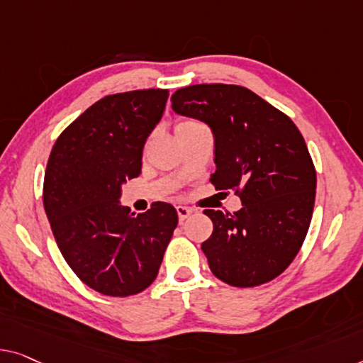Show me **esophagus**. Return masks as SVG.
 I'll use <instances>...</instances> for the list:
<instances>
[{"label":"esophagus","instance_id":"esophagus-1","mask_svg":"<svg viewBox=\"0 0 363 363\" xmlns=\"http://www.w3.org/2000/svg\"><path fill=\"white\" fill-rule=\"evenodd\" d=\"M176 210H177V216H179V221H184L187 216H191L194 213V208L184 207V205H177Z\"/></svg>","mask_w":363,"mask_h":363}]
</instances>
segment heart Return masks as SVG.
Returning <instances> with one entry per match:
<instances>
[{"label":"heart","instance_id":"obj_1","mask_svg":"<svg viewBox=\"0 0 363 363\" xmlns=\"http://www.w3.org/2000/svg\"><path fill=\"white\" fill-rule=\"evenodd\" d=\"M199 125H203V123H200L196 118H179V121L176 122V133L181 135V133H186L189 130L196 128Z\"/></svg>","mask_w":363,"mask_h":363}]
</instances>
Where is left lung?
I'll use <instances>...</instances> for the list:
<instances>
[{"instance_id":"obj_1","label":"left lung","mask_w":363,"mask_h":363,"mask_svg":"<svg viewBox=\"0 0 363 363\" xmlns=\"http://www.w3.org/2000/svg\"><path fill=\"white\" fill-rule=\"evenodd\" d=\"M172 111L212 128L216 191L235 192V213L203 210L213 233L202 251L216 279L246 289L290 266L315 207L316 169L298 127L251 89L194 84L171 96Z\"/></svg>"}]
</instances>
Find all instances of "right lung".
Wrapping results in <instances>:
<instances>
[{"label":"right lung","instance_id":"1","mask_svg":"<svg viewBox=\"0 0 363 363\" xmlns=\"http://www.w3.org/2000/svg\"><path fill=\"white\" fill-rule=\"evenodd\" d=\"M167 89L106 96L63 130L48 156L43 208L65 261L81 282L107 296L153 284L177 212L155 202L130 213L122 184L142 171L143 145L163 116Z\"/></svg>","mask_w":363,"mask_h":363}]
</instances>
